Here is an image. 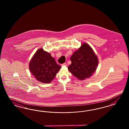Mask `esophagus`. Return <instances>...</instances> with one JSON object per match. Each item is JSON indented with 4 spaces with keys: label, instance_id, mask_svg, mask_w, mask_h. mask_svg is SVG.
I'll use <instances>...</instances> for the list:
<instances>
[{
    "label": "esophagus",
    "instance_id": "1",
    "mask_svg": "<svg viewBox=\"0 0 129 129\" xmlns=\"http://www.w3.org/2000/svg\"><path fill=\"white\" fill-rule=\"evenodd\" d=\"M61 66H67V64L66 63H63L61 64Z\"/></svg>",
    "mask_w": 129,
    "mask_h": 129
}]
</instances>
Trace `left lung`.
Wrapping results in <instances>:
<instances>
[{
  "instance_id": "obj_1",
  "label": "left lung",
  "mask_w": 129,
  "mask_h": 129,
  "mask_svg": "<svg viewBox=\"0 0 129 129\" xmlns=\"http://www.w3.org/2000/svg\"><path fill=\"white\" fill-rule=\"evenodd\" d=\"M71 64L68 66L70 72L80 80L91 77L96 70L98 58L87 43H83L70 58Z\"/></svg>"
}]
</instances>
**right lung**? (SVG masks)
<instances>
[{
  "label": "right lung",
  "instance_id": "right-lung-1",
  "mask_svg": "<svg viewBox=\"0 0 129 129\" xmlns=\"http://www.w3.org/2000/svg\"><path fill=\"white\" fill-rule=\"evenodd\" d=\"M61 68L51 54L40 49L29 63V70L36 79L43 83H49Z\"/></svg>",
  "mask_w": 129,
  "mask_h": 129
}]
</instances>
